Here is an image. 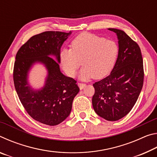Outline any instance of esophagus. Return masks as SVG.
Masks as SVG:
<instances>
[{
  "label": "esophagus",
  "mask_w": 157,
  "mask_h": 157,
  "mask_svg": "<svg viewBox=\"0 0 157 157\" xmlns=\"http://www.w3.org/2000/svg\"><path fill=\"white\" fill-rule=\"evenodd\" d=\"M78 86H79V89H80L81 90H82V89H83L84 88V86H86V84H84V83H79V82H78Z\"/></svg>",
  "instance_id": "1"
}]
</instances>
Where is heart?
I'll return each mask as SVG.
<instances>
[{"instance_id": "heart-1", "label": "heart", "mask_w": 157, "mask_h": 157, "mask_svg": "<svg viewBox=\"0 0 157 157\" xmlns=\"http://www.w3.org/2000/svg\"><path fill=\"white\" fill-rule=\"evenodd\" d=\"M71 49L64 48L60 53L61 64L69 77L79 73L82 79H100L107 75L115 65L118 55L116 42L91 33H82L73 39Z\"/></svg>"}]
</instances>
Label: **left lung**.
<instances>
[{"instance_id": "left-lung-1", "label": "left lung", "mask_w": 157, "mask_h": 157, "mask_svg": "<svg viewBox=\"0 0 157 157\" xmlns=\"http://www.w3.org/2000/svg\"><path fill=\"white\" fill-rule=\"evenodd\" d=\"M109 30L118 39V55L110 75L93 84L92 105L98 116L116 121L129 113L141 91L144 70L140 47L124 31Z\"/></svg>"}]
</instances>
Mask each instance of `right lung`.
<instances>
[{
    "label": "right lung",
    "mask_w": 157,
    "mask_h": 157,
    "mask_svg": "<svg viewBox=\"0 0 157 157\" xmlns=\"http://www.w3.org/2000/svg\"><path fill=\"white\" fill-rule=\"evenodd\" d=\"M71 34L46 31L36 34L16 55L13 79L21 104L32 118L47 125H57L67 118L79 91L77 81L63 75L59 68L61 46ZM35 62L43 63L48 70L45 86L38 91L32 90L27 80L28 71Z\"/></svg>",
    "instance_id": "add662e5"
}]
</instances>
